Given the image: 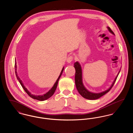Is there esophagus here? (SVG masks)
<instances>
[{"instance_id":"obj_1","label":"esophagus","mask_w":133,"mask_h":133,"mask_svg":"<svg viewBox=\"0 0 133 133\" xmlns=\"http://www.w3.org/2000/svg\"><path fill=\"white\" fill-rule=\"evenodd\" d=\"M72 60H73V56H71L68 57V58H67V62L68 63H70L72 62Z\"/></svg>"}]
</instances>
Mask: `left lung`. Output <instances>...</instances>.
<instances>
[{
    "mask_svg": "<svg viewBox=\"0 0 133 133\" xmlns=\"http://www.w3.org/2000/svg\"><path fill=\"white\" fill-rule=\"evenodd\" d=\"M107 29L112 34H114V32L112 31L111 28L109 27H107ZM74 67L75 69V85H76V88L77 89L79 94L82 96L83 98L88 99V100H96L99 99V98L101 97L103 95L106 94L110 90V89L112 88L114 85V83L115 82L118 76L120 70L119 71L117 75L115 77L114 81L112 83L111 86L107 89L106 90L103 91L99 93H94L89 91L84 86L83 82L82 69L81 67V65L78 61H76L74 64Z\"/></svg>",
    "mask_w": 133,
    "mask_h": 133,
    "instance_id": "obj_1",
    "label": "left lung"
}]
</instances>
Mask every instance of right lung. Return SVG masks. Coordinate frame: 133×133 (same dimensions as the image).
I'll return each instance as SVG.
<instances>
[{
  "instance_id": "add662e5",
  "label": "right lung",
  "mask_w": 133,
  "mask_h": 133,
  "mask_svg": "<svg viewBox=\"0 0 133 133\" xmlns=\"http://www.w3.org/2000/svg\"><path fill=\"white\" fill-rule=\"evenodd\" d=\"M15 74H16V77H17V79L19 81L20 84H21V85L22 86V88L24 90V91L27 93V94L29 95L30 97H31L32 98L34 99H36V100H38V101H44V100H46L49 99V98H50L52 95L54 94V93L55 92V90L56 89V88H57V85H58V81H59V80L60 77L61 76V75H62V74L63 73V71L64 69V67H63L62 69L61 70L60 74L58 77V78L56 82L55 83V84H54L53 86L51 88V89L48 92H47L45 94H44L43 95H33V94H31V92H30L27 90V89L24 86V85L23 84V82H22V81L20 79V78H19V76H18V74H17V65H16V59H15Z\"/></svg>"
}]
</instances>
